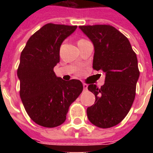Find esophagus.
Returning a JSON list of instances; mask_svg holds the SVG:
<instances>
[{
	"label": "esophagus",
	"instance_id": "esophagus-1",
	"mask_svg": "<svg viewBox=\"0 0 153 153\" xmlns=\"http://www.w3.org/2000/svg\"><path fill=\"white\" fill-rule=\"evenodd\" d=\"M87 87H88V86H87V84L83 83V89H84V90H85V91H86V90H87Z\"/></svg>",
	"mask_w": 153,
	"mask_h": 153
}]
</instances>
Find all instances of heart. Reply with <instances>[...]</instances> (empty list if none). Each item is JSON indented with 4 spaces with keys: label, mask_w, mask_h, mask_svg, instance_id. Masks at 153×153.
Wrapping results in <instances>:
<instances>
[{
    "label": "heart",
    "mask_w": 153,
    "mask_h": 153,
    "mask_svg": "<svg viewBox=\"0 0 153 153\" xmlns=\"http://www.w3.org/2000/svg\"><path fill=\"white\" fill-rule=\"evenodd\" d=\"M86 41H87V40L85 39H79V40H78V44H82V43H83V42H86Z\"/></svg>",
    "instance_id": "1"
}]
</instances>
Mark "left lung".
Segmentation results:
<instances>
[{
	"label": "left lung",
	"mask_w": 153,
	"mask_h": 153,
	"mask_svg": "<svg viewBox=\"0 0 153 153\" xmlns=\"http://www.w3.org/2000/svg\"><path fill=\"white\" fill-rule=\"evenodd\" d=\"M79 28L94 46L93 69L105 73L100 88L88 86L95 102L86 109L87 117L97 127L110 128L126 117L135 98L140 75L137 55L128 38L111 25H82Z\"/></svg>",
	"instance_id": "left-lung-1"
}]
</instances>
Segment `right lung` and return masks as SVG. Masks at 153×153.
Here are the masks:
<instances>
[{"label": "right lung", "mask_w": 153, "mask_h": 153, "mask_svg": "<svg viewBox=\"0 0 153 153\" xmlns=\"http://www.w3.org/2000/svg\"><path fill=\"white\" fill-rule=\"evenodd\" d=\"M76 28L75 25L47 24L30 37L21 52L17 69L20 96L30 118L39 126L62 125L70 105L83 90L81 81H64L54 72L62 41Z\"/></svg>", "instance_id": "add662e5"}]
</instances>
